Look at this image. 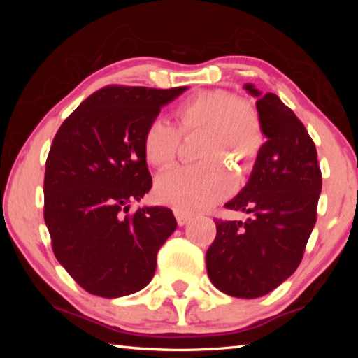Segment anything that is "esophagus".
Wrapping results in <instances>:
<instances>
[{"label": "esophagus", "instance_id": "34e87169", "mask_svg": "<svg viewBox=\"0 0 358 358\" xmlns=\"http://www.w3.org/2000/svg\"><path fill=\"white\" fill-rule=\"evenodd\" d=\"M175 217H177L178 226H185V224L191 220V216L181 210H175Z\"/></svg>", "mask_w": 358, "mask_h": 358}]
</instances>
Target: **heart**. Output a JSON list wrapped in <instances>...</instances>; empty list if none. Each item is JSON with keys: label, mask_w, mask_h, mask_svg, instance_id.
I'll return each mask as SVG.
<instances>
[{"label": "heart", "mask_w": 358, "mask_h": 358, "mask_svg": "<svg viewBox=\"0 0 358 358\" xmlns=\"http://www.w3.org/2000/svg\"><path fill=\"white\" fill-rule=\"evenodd\" d=\"M177 128L166 120H153L143 132L145 159L166 167L177 156L180 134L203 131L197 166H177L156 180V196L177 210L194 213L213 207L235 189V175L222 161L250 167L264 147V126L259 112L238 96L224 90H203L173 108Z\"/></svg>", "instance_id": "1"}]
</instances>
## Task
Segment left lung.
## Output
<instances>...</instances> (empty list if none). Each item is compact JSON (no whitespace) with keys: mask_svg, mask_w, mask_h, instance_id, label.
Returning a JSON list of instances; mask_svg holds the SVG:
<instances>
[{"mask_svg":"<svg viewBox=\"0 0 358 358\" xmlns=\"http://www.w3.org/2000/svg\"><path fill=\"white\" fill-rule=\"evenodd\" d=\"M257 98L266 142L256 157L251 177L226 208L251 215L245 222H216L208 248L207 271L221 292L257 299L271 292L300 265L316 224L322 173L317 151L301 121L273 93Z\"/></svg>","mask_w":358,"mask_h":358,"instance_id":"obj_1","label":"left lung"}]
</instances>
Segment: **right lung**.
<instances>
[{
  "instance_id": "add662e5",
  "label": "right lung",
  "mask_w": 358,
  "mask_h": 358,
  "mask_svg": "<svg viewBox=\"0 0 358 358\" xmlns=\"http://www.w3.org/2000/svg\"><path fill=\"white\" fill-rule=\"evenodd\" d=\"M187 87L108 85L59 126L48 151L44 220L58 262L87 292L117 299L151 281L177 229L171 208L129 203L151 189L143 132Z\"/></svg>"
}]
</instances>
